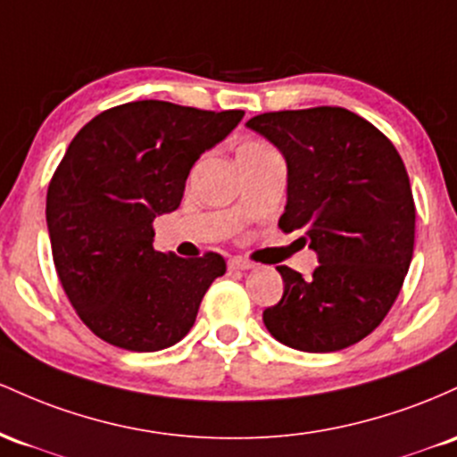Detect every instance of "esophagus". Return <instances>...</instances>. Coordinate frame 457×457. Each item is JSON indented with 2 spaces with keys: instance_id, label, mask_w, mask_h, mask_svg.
<instances>
[{
  "instance_id": "1",
  "label": "esophagus",
  "mask_w": 457,
  "mask_h": 457,
  "mask_svg": "<svg viewBox=\"0 0 457 457\" xmlns=\"http://www.w3.org/2000/svg\"><path fill=\"white\" fill-rule=\"evenodd\" d=\"M228 270H242V271L253 270V263H250V261L237 259V256H235V259H228Z\"/></svg>"
}]
</instances>
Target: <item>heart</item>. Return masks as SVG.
<instances>
[{
  "label": "heart",
  "mask_w": 457,
  "mask_h": 457,
  "mask_svg": "<svg viewBox=\"0 0 457 457\" xmlns=\"http://www.w3.org/2000/svg\"><path fill=\"white\" fill-rule=\"evenodd\" d=\"M259 148H270V146L263 145V142H245L239 151H259Z\"/></svg>",
  "instance_id": "1"
}]
</instances>
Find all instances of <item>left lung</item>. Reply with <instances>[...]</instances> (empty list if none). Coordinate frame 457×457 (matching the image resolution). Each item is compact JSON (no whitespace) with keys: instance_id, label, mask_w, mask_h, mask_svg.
Wrapping results in <instances>:
<instances>
[{"instance_id":"left-lung-1","label":"left lung","mask_w":457,"mask_h":457,"mask_svg":"<svg viewBox=\"0 0 457 457\" xmlns=\"http://www.w3.org/2000/svg\"><path fill=\"white\" fill-rule=\"evenodd\" d=\"M245 127L283 153L278 227L302 230L320 261L309 280L276 268L285 294L263 311V324L294 350H345L380 326L412 261L417 213L406 166L382 131L343 107L270 112Z\"/></svg>"}]
</instances>
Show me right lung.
Listing matches in <instances>:
<instances>
[{
	"label": "right lung",
	"mask_w": 457,
	"mask_h": 457,
	"mask_svg": "<svg viewBox=\"0 0 457 457\" xmlns=\"http://www.w3.org/2000/svg\"><path fill=\"white\" fill-rule=\"evenodd\" d=\"M242 118V110L133 101L92 118L66 148L47 189L51 253L71 304L99 339L157 352L194 326L227 263L215 253H160L153 222L179 209L194 163Z\"/></svg>",
	"instance_id": "obj_1"
}]
</instances>
